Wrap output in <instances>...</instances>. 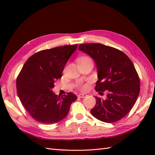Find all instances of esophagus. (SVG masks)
<instances>
[{
  "mask_svg": "<svg viewBox=\"0 0 155 155\" xmlns=\"http://www.w3.org/2000/svg\"><path fill=\"white\" fill-rule=\"evenodd\" d=\"M78 97H80V98H84V97H87V95L84 94H79L78 95Z\"/></svg>",
  "mask_w": 155,
  "mask_h": 155,
  "instance_id": "obj_1",
  "label": "esophagus"
}]
</instances>
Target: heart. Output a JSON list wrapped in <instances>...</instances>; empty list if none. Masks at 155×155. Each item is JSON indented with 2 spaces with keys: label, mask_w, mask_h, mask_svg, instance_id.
<instances>
[{
  "label": "heart",
  "mask_w": 155,
  "mask_h": 155,
  "mask_svg": "<svg viewBox=\"0 0 155 155\" xmlns=\"http://www.w3.org/2000/svg\"><path fill=\"white\" fill-rule=\"evenodd\" d=\"M88 58H89L88 57H81V58H78V61H80V60H83V59H88ZM78 87H79L81 90H85V89H87V84H81V83H79L78 84Z\"/></svg>",
  "instance_id": "1"
}]
</instances>
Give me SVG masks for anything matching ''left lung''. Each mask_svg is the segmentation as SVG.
<instances>
[{
  "label": "left lung",
  "mask_w": 155,
  "mask_h": 155,
  "mask_svg": "<svg viewBox=\"0 0 155 155\" xmlns=\"http://www.w3.org/2000/svg\"><path fill=\"white\" fill-rule=\"evenodd\" d=\"M78 50L89 55L96 64L95 90L108 93L104 100L94 97L96 104L91 114L104 123L122 119L132 109L140 92L139 77L132 61L122 51L100 43L80 45Z\"/></svg>",
  "instance_id": "left-lung-1"
}]
</instances>
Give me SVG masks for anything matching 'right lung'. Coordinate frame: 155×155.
I'll return each mask as SVG.
<instances>
[{
  "instance_id": "1",
  "label": "right lung",
  "mask_w": 155,
  "mask_h": 155,
  "mask_svg": "<svg viewBox=\"0 0 155 155\" xmlns=\"http://www.w3.org/2000/svg\"><path fill=\"white\" fill-rule=\"evenodd\" d=\"M77 46L66 45L37 52L26 61L18 76L16 90L20 101L39 123L49 124L62 120L77 99L72 93L61 97L52 91Z\"/></svg>"
}]
</instances>
